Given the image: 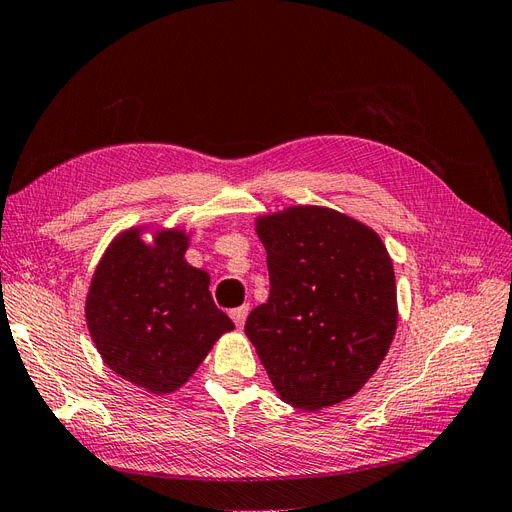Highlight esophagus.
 <instances>
[{"label":"esophagus","instance_id":"obj_1","mask_svg":"<svg viewBox=\"0 0 512 512\" xmlns=\"http://www.w3.org/2000/svg\"><path fill=\"white\" fill-rule=\"evenodd\" d=\"M246 315H249V306H240V308H234L232 312H229V317L234 319V323H236V327L238 329H242V325H244V321H246Z\"/></svg>","mask_w":512,"mask_h":512}]
</instances>
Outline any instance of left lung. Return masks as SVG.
<instances>
[{
    "instance_id": "8db88e82",
    "label": "left lung",
    "mask_w": 512,
    "mask_h": 512,
    "mask_svg": "<svg viewBox=\"0 0 512 512\" xmlns=\"http://www.w3.org/2000/svg\"><path fill=\"white\" fill-rule=\"evenodd\" d=\"M270 298L244 332L278 398L308 412L353 398L398 329L393 261L372 227L327 206L259 214Z\"/></svg>"
}]
</instances>
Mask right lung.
<instances>
[{
    "mask_svg": "<svg viewBox=\"0 0 512 512\" xmlns=\"http://www.w3.org/2000/svg\"><path fill=\"white\" fill-rule=\"evenodd\" d=\"M191 236V229L153 223L123 229L87 291V327L104 364L155 395L183 387L234 329L212 302L210 274L185 259Z\"/></svg>",
    "mask_w": 512,
    "mask_h": 512,
    "instance_id": "1",
    "label": "right lung"
}]
</instances>
